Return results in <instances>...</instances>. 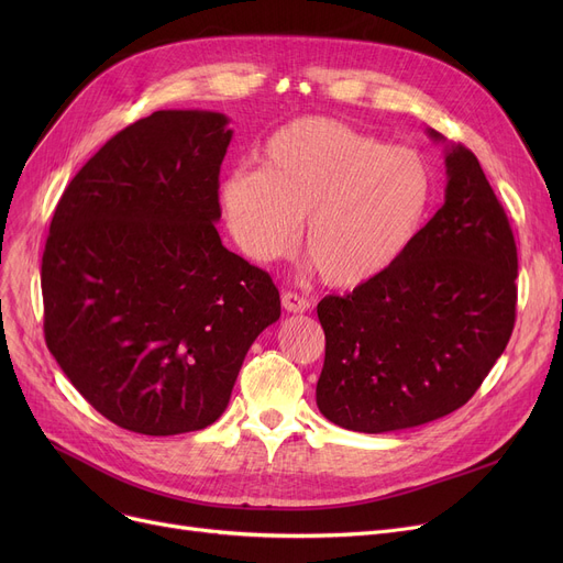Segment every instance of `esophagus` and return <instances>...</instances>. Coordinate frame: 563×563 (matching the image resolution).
<instances>
[{"instance_id":"34e87169","label":"esophagus","mask_w":563,"mask_h":563,"mask_svg":"<svg viewBox=\"0 0 563 563\" xmlns=\"http://www.w3.org/2000/svg\"><path fill=\"white\" fill-rule=\"evenodd\" d=\"M283 308L287 310V312H306L308 308H310V301L308 299H303V297H299V294H294V291H283Z\"/></svg>"}]
</instances>
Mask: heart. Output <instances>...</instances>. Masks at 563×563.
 Here are the masks:
<instances>
[{
    "instance_id": "1",
    "label": "heart",
    "mask_w": 563,
    "mask_h": 563,
    "mask_svg": "<svg viewBox=\"0 0 563 563\" xmlns=\"http://www.w3.org/2000/svg\"><path fill=\"white\" fill-rule=\"evenodd\" d=\"M427 162L408 147L333 118H297L269 136L260 168H236L219 185L232 240L246 257L274 262L299 244L333 287L386 274L416 240L431 207Z\"/></svg>"
}]
</instances>
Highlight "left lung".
Returning <instances> with one entry per match:
<instances>
[{
	"label": "left lung",
	"instance_id": "8db88e82",
	"mask_svg": "<svg viewBox=\"0 0 563 563\" xmlns=\"http://www.w3.org/2000/svg\"><path fill=\"white\" fill-rule=\"evenodd\" d=\"M445 202L390 269L317 306L327 335L317 406L342 429L386 433L450 416L511 338L518 253L505 207L465 145H445Z\"/></svg>",
	"mask_w": 563,
	"mask_h": 563
}]
</instances>
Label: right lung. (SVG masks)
Instances as JSON below:
<instances>
[{"instance_id":"add662e5","label":"right lung","mask_w":563,"mask_h":563,"mask_svg":"<svg viewBox=\"0 0 563 563\" xmlns=\"http://www.w3.org/2000/svg\"><path fill=\"white\" fill-rule=\"evenodd\" d=\"M217 111L164 109L111 136L58 200L43 253L45 342L79 395L143 435L210 427L280 317L269 274L221 244Z\"/></svg>"}]
</instances>
